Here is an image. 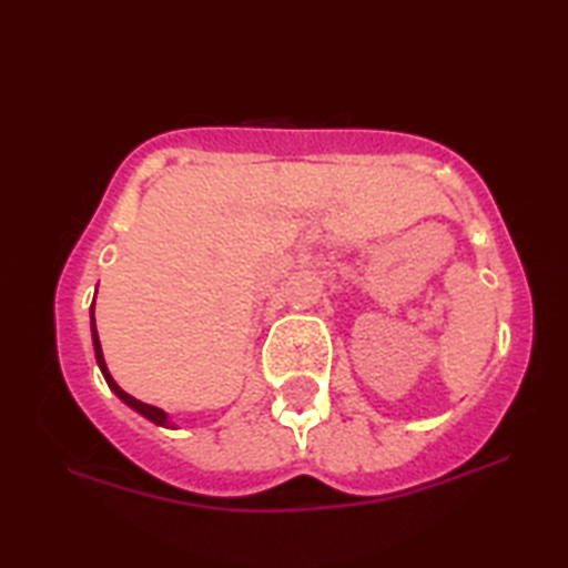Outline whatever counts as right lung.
<instances>
[{
    "mask_svg": "<svg viewBox=\"0 0 568 568\" xmlns=\"http://www.w3.org/2000/svg\"><path fill=\"white\" fill-rule=\"evenodd\" d=\"M92 344H94V358H98V364H100V371H102V376H104V381H106V385H110V388L122 397V400L129 405V407H134L136 413H141L143 417H149L151 422H155V425H163V427H175V425H171V422H168V415L163 413L161 407H153V405H149V403H141V400H136L134 395H129L126 390H122L116 385V381L112 378V373L106 371V364H104V356H102V344H100V336H98V329H94V303H92Z\"/></svg>",
    "mask_w": 568,
    "mask_h": 568,
    "instance_id": "add662e5",
    "label": "right lung"
}]
</instances>
